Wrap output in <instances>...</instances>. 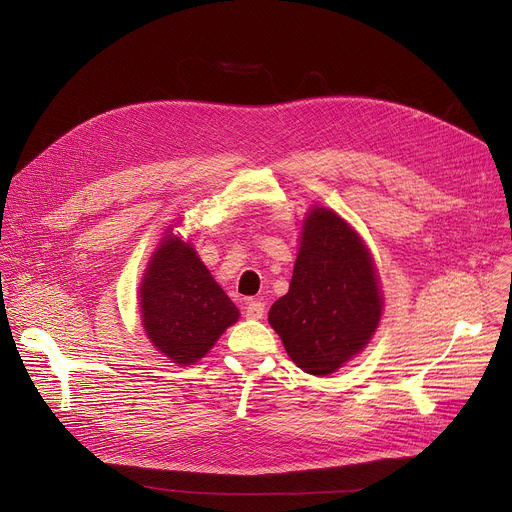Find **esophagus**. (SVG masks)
Here are the masks:
<instances>
[{"label":"esophagus","mask_w":512,"mask_h":512,"mask_svg":"<svg viewBox=\"0 0 512 512\" xmlns=\"http://www.w3.org/2000/svg\"><path fill=\"white\" fill-rule=\"evenodd\" d=\"M245 316L251 318V320H261V318L265 316V304H263L261 300H251V302H247Z\"/></svg>","instance_id":"esophagus-1"}]
</instances>
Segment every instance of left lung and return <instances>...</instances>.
<instances>
[{"instance_id":"8db88e82","label":"left lung","mask_w":512,"mask_h":512,"mask_svg":"<svg viewBox=\"0 0 512 512\" xmlns=\"http://www.w3.org/2000/svg\"><path fill=\"white\" fill-rule=\"evenodd\" d=\"M302 231L289 291L269 324L302 371L324 377L369 344L383 302L371 253L336 212L314 208Z\"/></svg>"}]
</instances>
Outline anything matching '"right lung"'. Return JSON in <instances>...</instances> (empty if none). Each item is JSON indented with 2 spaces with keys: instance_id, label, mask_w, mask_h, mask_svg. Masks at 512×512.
I'll use <instances>...</instances> for the list:
<instances>
[{
  "instance_id": "right-lung-1",
  "label": "right lung",
  "mask_w": 512,
  "mask_h": 512,
  "mask_svg": "<svg viewBox=\"0 0 512 512\" xmlns=\"http://www.w3.org/2000/svg\"><path fill=\"white\" fill-rule=\"evenodd\" d=\"M143 328L154 346L178 364L202 358L239 310L190 243L168 235L139 287Z\"/></svg>"
}]
</instances>
